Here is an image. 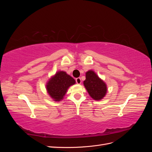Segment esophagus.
I'll return each mask as SVG.
<instances>
[{"label": "esophagus", "mask_w": 152, "mask_h": 152, "mask_svg": "<svg viewBox=\"0 0 152 152\" xmlns=\"http://www.w3.org/2000/svg\"><path fill=\"white\" fill-rule=\"evenodd\" d=\"M75 81H76V83L77 84H81V79L80 77L77 78V79H75Z\"/></svg>", "instance_id": "1"}]
</instances>
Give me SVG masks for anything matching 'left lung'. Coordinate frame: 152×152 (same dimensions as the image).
Returning <instances> with one entry per match:
<instances>
[{
  "label": "left lung",
  "instance_id": "1",
  "mask_svg": "<svg viewBox=\"0 0 152 152\" xmlns=\"http://www.w3.org/2000/svg\"><path fill=\"white\" fill-rule=\"evenodd\" d=\"M86 78L84 85L91 97L95 100L102 99L107 91L106 84L92 70L86 72Z\"/></svg>",
  "mask_w": 152,
  "mask_h": 152
}]
</instances>
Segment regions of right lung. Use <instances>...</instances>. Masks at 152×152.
I'll return each mask as SVG.
<instances>
[{
	"label": "right lung",
	"instance_id": "right-lung-1",
	"mask_svg": "<svg viewBox=\"0 0 152 152\" xmlns=\"http://www.w3.org/2000/svg\"><path fill=\"white\" fill-rule=\"evenodd\" d=\"M75 83V80L65 72L56 73L48 82L46 87L49 94L55 102H59L63 98L69 87Z\"/></svg>",
	"mask_w": 152,
	"mask_h": 152
}]
</instances>
